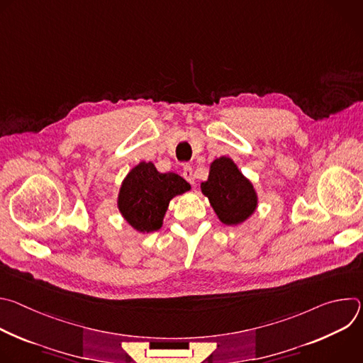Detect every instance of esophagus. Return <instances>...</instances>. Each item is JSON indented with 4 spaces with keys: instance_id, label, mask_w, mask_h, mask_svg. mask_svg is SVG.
Returning <instances> with one entry per match:
<instances>
[{
    "instance_id": "esophagus-1",
    "label": "esophagus",
    "mask_w": 363,
    "mask_h": 363,
    "mask_svg": "<svg viewBox=\"0 0 363 363\" xmlns=\"http://www.w3.org/2000/svg\"><path fill=\"white\" fill-rule=\"evenodd\" d=\"M182 177L194 186L195 185V178H194V169H192V167L191 165H184V168H182Z\"/></svg>"
}]
</instances>
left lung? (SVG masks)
<instances>
[{"mask_svg": "<svg viewBox=\"0 0 363 363\" xmlns=\"http://www.w3.org/2000/svg\"><path fill=\"white\" fill-rule=\"evenodd\" d=\"M218 218L227 225L247 220L257 206V195L248 179L242 177L230 158H220L211 164L208 181L201 184Z\"/></svg>", "mask_w": 363, "mask_h": 363, "instance_id": "obj_1", "label": "left lung"}]
</instances>
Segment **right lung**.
<instances>
[{
    "label": "right lung",
    "mask_w": 363,
    "mask_h": 363,
    "mask_svg": "<svg viewBox=\"0 0 363 363\" xmlns=\"http://www.w3.org/2000/svg\"><path fill=\"white\" fill-rule=\"evenodd\" d=\"M191 186L174 172L161 174L153 164L135 167L119 192V210L126 221L140 233L157 231L162 225L169 201Z\"/></svg>",
    "instance_id": "right-lung-1"
}]
</instances>
